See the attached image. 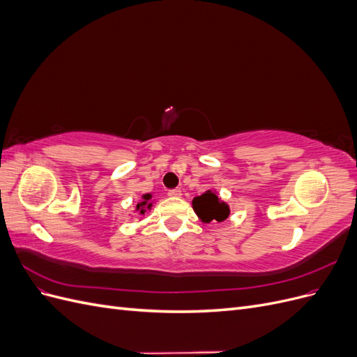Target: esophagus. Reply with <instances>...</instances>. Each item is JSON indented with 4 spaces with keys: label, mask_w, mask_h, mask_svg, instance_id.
<instances>
[{
    "label": "esophagus",
    "mask_w": 357,
    "mask_h": 357,
    "mask_svg": "<svg viewBox=\"0 0 357 357\" xmlns=\"http://www.w3.org/2000/svg\"><path fill=\"white\" fill-rule=\"evenodd\" d=\"M168 197H172V198H180L181 197V190L180 189H171L168 192Z\"/></svg>",
    "instance_id": "obj_1"
}]
</instances>
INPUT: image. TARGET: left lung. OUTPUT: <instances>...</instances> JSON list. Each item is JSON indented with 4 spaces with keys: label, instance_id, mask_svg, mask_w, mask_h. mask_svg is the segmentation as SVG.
<instances>
[{
    "label": "left lung",
    "instance_id": "1",
    "mask_svg": "<svg viewBox=\"0 0 357 357\" xmlns=\"http://www.w3.org/2000/svg\"><path fill=\"white\" fill-rule=\"evenodd\" d=\"M193 211L204 223L223 222L229 218V205L223 202L215 190H207L192 201Z\"/></svg>",
    "mask_w": 357,
    "mask_h": 357
}]
</instances>
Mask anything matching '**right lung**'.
<instances>
[{
	"mask_svg": "<svg viewBox=\"0 0 357 357\" xmlns=\"http://www.w3.org/2000/svg\"><path fill=\"white\" fill-rule=\"evenodd\" d=\"M150 199H152V193H144V195H143V201L137 204V211H138L139 214H144L146 210L152 208V202H150Z\"/></svg>",
	"mask_w": 357,
	"mask_h": 357,
	"instance_id": "obj_1",
	"label": "right lung"
}]
</instances>
